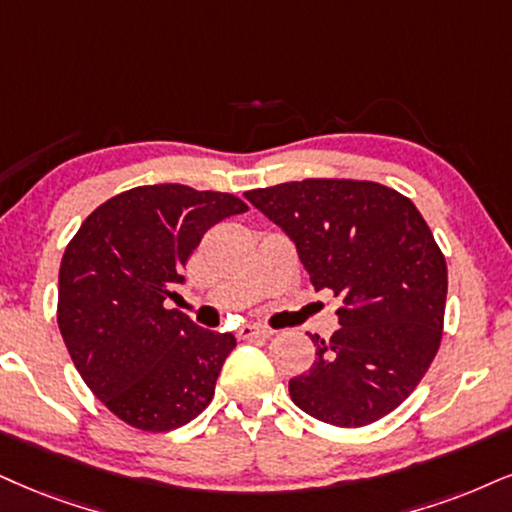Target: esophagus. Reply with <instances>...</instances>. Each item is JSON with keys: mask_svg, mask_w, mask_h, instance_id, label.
<instances>
[{"mask_svg": "<svg viewBox=\"0 0 512 512\" xmlns=\"http://www.w3.org/2000/svg\"><path fill=\"white\" fill-rule=\"evenodd\" d=\"M273 330H268V327H261V325H242L237 330V337L239 339H254V337H270Z\"/></svg>", "mask_w": 512, "mask_h": 512, "instance_id": "1", "label": "esophagus"}]
</instances>
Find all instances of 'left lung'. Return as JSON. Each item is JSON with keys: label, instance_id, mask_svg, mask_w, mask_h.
I'll return each mask as SVG.
<instances>
[{"label": "left lung", "instance_id": "left-lung-1", "mask_svg": "<svg viewBox=\"0 0 512 512\" xmlns=\"http://www.w3.org/2000/svg\"><path fill=\"white\" fill-rule=\"evenodd\" d=\"M244 197L296 244L315 292L342 299L330 342L289 380L304 413L363 427L408 399L437 356L449 273L413 201L368 180L308 178Z\"/></svg>", "mask_w": 512, "mask_h": 512}]
</instances>
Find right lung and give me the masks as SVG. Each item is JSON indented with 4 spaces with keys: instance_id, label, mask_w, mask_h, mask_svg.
<instances>
[{
    "instance_id": "add662e5",
    "label": "right lung",
    "mask_w": 512,
    "mask_h": 512,
    "mask_svg": "<svg viewBox=\"0 0 512 512\" xmlns=\"http://www.w3.org/2000/svg\"><path fill=\"white\" fill-rule=\"evenodd\" d=\"M244 211L235 194L132 187L94 208L63 251L61 337L92 394L130 427L170 432L211 403L237 339L163 301L208 227Z\"/></svg>"
}]
</instances>
